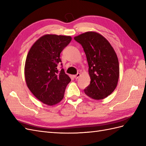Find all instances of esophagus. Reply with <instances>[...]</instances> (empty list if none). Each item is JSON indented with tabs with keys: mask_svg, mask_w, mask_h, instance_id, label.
Returning a JSON list of instances; mask_svg holds the SVG:
<instances>
[{
	"mask_svg": "<svg viewBox=\"0 0 146 146\" xmlns=\"http://www.w3.org/2000/svg\"><path fill=\"white\" fill-rule=\"evenodd\" d=\"M80 73H77L76 75H75V76H74V77L75 78L77 79V78H79V77H80Z\"/></svg>",
	"mask_w": 146,
	"mask_h": 146,
	"instance_id": "34e87169",
	"label": "esophagus"
}]
</instances>
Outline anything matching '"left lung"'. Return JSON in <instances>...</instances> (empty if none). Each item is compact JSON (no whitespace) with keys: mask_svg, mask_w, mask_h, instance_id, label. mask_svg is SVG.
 I'll use <instances>...</instances> for the list:
<instances>
[{"mask_svg":"<svg viewBox=\"0 0 146 146\" xmlns=\"http://www.w3.org/2000/svg\"><path fill=\"white\" fill-rule=\"evenodd\" d=\"M74 39L82 46L86 56L91 78L84 91L90 98L101 100L116 89L119 77L117 55L108 41L96 32H87Z\"/></svg>","mask_w":146,"mask_h":146,"instance_id":"8db88e82","label":"left lung"}]
</instances>
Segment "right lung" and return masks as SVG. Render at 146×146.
Returning a JSON list of instances; mask_svg holds the SVG:
<instances>
[{"instance_id": "obj_1", "label": "right lung", "mask_w": 146, "mask_h": 146, "mask_svg": "<svg viewBox=\"0 0 146 146\" xmlns=\"http://www.w3.org/2000/svg\"><path fill=\"white\" fill-rule=\"evenodd\" d=\"M71 39L70 36L44 35L31 47L26 58V84L32 93L47 105H55L63 99L66 86L71 80L63 69L60 71L57 69L61 63L60 53Z\"/></svg>"}]
</instances>
